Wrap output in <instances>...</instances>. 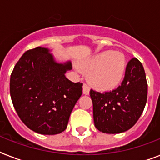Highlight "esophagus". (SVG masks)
I'll use <instances>...</instances> for the list:
<instances>
[{
    "instance_id": "esophagus-1",
    "label": "esophagus",
    "mask_w": 160,
    "mask_h": 160,
    "mask_svg": "<svg viewBox=\"0 0 160 160\" xmlns=\"http://www.w3.org/2000/svg\"><path fill=\"white\" fill-rule=\"evenodd\" d=\"M90 88L89 86V85L87 84H84L83 85V94H85V95H89L90 94Z\"/></svg>"
}]
</instances>
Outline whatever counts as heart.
Here are the masks:
<instances>
[{"label":"heart","instance_id":"obj_1","mask_svg":"<svg viewBox=\"0 0 160 160\" xmlns=\"http://www.w3.org/2000/svg\"><path fill=\"white\" fill-rule=\"evenodd\" d=\"M80 69L89 74V81L96 89L107 91L121 83L126 70L125 57L118 51H105L84 63Z\"/></svg>","mask_w":160,"mask_h":160}]
</instances>
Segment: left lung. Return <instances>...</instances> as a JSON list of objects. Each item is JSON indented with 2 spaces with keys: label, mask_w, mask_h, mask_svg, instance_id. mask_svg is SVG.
<instances>
[{
  "label": "left lung",
  "mask_w": 160,
  "mask_h": 160,
  "mask_svg": "<svg viewBox=\"0 0 160 160\" xmlns=\"http://www.w3.org/2000/svg\"><path fill=\"white\" fill-rule=\"evenodd\" d=\"M94 123L106 134H119L136 124L147 102L148 84L143 65L132 58L126 65L121 85L110 91L90 90Z\"/></svg>",
  "instance_id": "8db88e82"
}]
</instances>
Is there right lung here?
<instances>
[{
    "instance_id": "add662e5",
    "label": "right lung",
    "mask_w": 160,
    "mask_h": 160,
    "mask_svg": "<svg viewBox=\"0 0 160 160\" xmlns=\"http://www.w3.org/2000/svg\"><path fill=\"white\" fill-rule=\"evenodd\" d=\"M71 69L70 61L55 62L48 49L40 46L26 51L17 61L11 75L10 94L16 113L29 129L50 135L66 129L82 95V83L65 77Z\"/></svg>"
}]
</instances>
